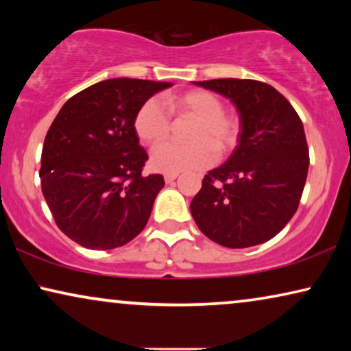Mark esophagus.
I'll return each mask as SVG.
<instances>
[{"instance_id": "1", "label": "esophagus", "mask_w": 351, "mask_h": 351, "mask_svg": "<svg viewBox=\"0 0 351 351\" xmlns=\"http://www.w3.org/2000/svg\"><path fill=\"white\" fill-rule=\"evenodd\" d=\"M177 179V174H166L165 176V182L166 184H172Z\"/></svg>"}]
</instances>
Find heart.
<instances>
[{
    "label": "heart",
    "instance_id": "heart-1",
    "mask_svg": "<svg viewBox=\"0 0 351 351\" xmlns=\"http://www.w3.org/2000/svg\"><path fill=\"white\" fill-rule=\"evenodd\" d=\"M166 105L177 117L196 119L190 134V141L195 143L179 145L167 142L155 148L150 156L153 171L162 174H180L186 171L206 169L214 165L217 158L215 149L219 155H225L237 143L238 121L223 113L222 100L213 93L196 89L171 94L166 97ZM134 131L145 145H158L169 136L171 118L156 99H148L137 110Z\"/></svg>",
    "mask_w": 351,
    "mask_h": 351
}]
</instances>
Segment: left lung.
<instances>
[{"instance_id":"8db88e82","label":"left lung","mask_w":351,"mask_h":351,"mask_svg":"<svg viewBox=\"0 0 351 351\" xmlns=\"http://www.w3.org/2000/svg\"><path fill=\"white\" fill-rule=\"evenodd\" d=\"M237 108L238 147L209 171L191 201L196 225L220 246L241 249L276 237L299 208L308 147L299 114L270 84L254 80L193 81Z\"/></svg>"}]
</instances>
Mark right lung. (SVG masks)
Instances as JSON below:
<instances>
[{"instance_id":"obj_1","label":"right lung","mask_w":351,"mask_h":351,"mask_svg":"<svg viewBox=\"0 0 351 351\" xmlns=\"http://www.w3.org/2000/svg\"><path fill=\"white\" fill-rule=\"evenodd\" d=\"M172 83L112 78L66 100L46 134L41 190L62 232L107 251L145 228L162 176H142L148 160L134 131L137 110Z\"/></svg>"}]
</instances>
